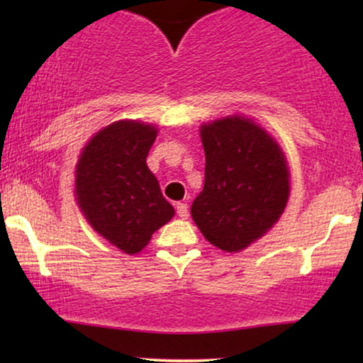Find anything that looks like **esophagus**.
<instances>
[{"instance_id":"esophagus-1","label":"esophagus","mask_w":363,"mask_h":363,"mask_svg":"<svg viewBox=\"0 0 363 363\" xmlns=\"http://www.w3.org/2000/svg\"><path fill=\"white\" fill-rule=\"evenodd\" d=\"M176 210H177L179 218L186 220L187 216H189V211H187V205H186V203H177V205H176Z\"/></svg>"}]
</instances>
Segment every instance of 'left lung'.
<instances>
[{
  "label": "left lung",
  "mask_w": 363,
  "mask_h": 363,
  "mask_svg": "<svg viewBox=\"0 0 363 363\" xmlns=\"http://www.w3.org/2000/svg\"><path fill=\"white\" fill-rule=\"evenodd\" d=\"M201 141L205 186L191 215L216 247L242 251L285 210L290 193L285 157L264 129L237 116L201 126Z\"/></svg>",
  "instance_id": "8db88e82"
}]
</instances>
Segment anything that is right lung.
I'll use <instances>...</instances> for the list:
<instances>
[{
  "instance_id": "obj_1",
  "label": "right lung",
  "mask_w": 363,
  "mask_h": 363,
  "mask_svg": "<svg viewBox=\"0 0 363 363\" xmlns=\"http://www.w3.org/2000/svg\"><path fill=\"white\" fill-rule=\"evenodd\" d=\"M157 129L119 121L89 141L77 165V201L89 223L126 254L140 252L174 216L147 157Z\"/></svg>"
}]
</instances>
